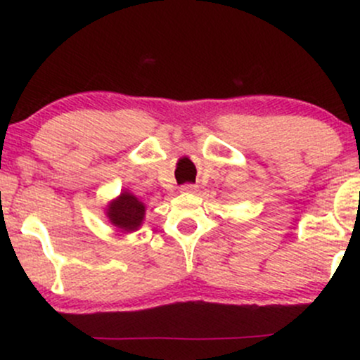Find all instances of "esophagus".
Returning a JSON list of instances; mask_svg holds the SVG:
<instances>
[{
    "instance_id": "esophagus-1",
    "label": "esophagus",
    "mask_w": 360,
    "mask_h": 360,
    "mask_svg": "<svg viewBox=\"0 0 360 360\" xmlns=\"http://www.w3.org/2000/svg\"><path fill=\"white\" fill-rule=\"evenodd\" d=\"M181 193H196V186L194 184L181 186Z\"/></svg>"
}]
</instances>
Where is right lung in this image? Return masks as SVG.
Returning <instances> with one entry per match:
<instances>
[{
  "label": "right lung",
  "instance_id": "add662e5",
  "mask_svg": "<svg viewBox=\"0 0 360 360\" xmlns=\"http://www.w3.org/2000/svg\"><path fill=\"white\" fill-rule=\"evenodd\" d=\"M147 206L140 201L134 193L123 189L117 198L108 201L105 208V214L115 229L123 233H131L140 230L146 220Z\"/></svg>",
  "mask_w": 360,
  "mask_h": 360
}]
</instances>
